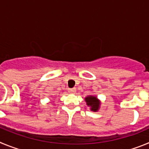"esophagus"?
Masks as SVG:
<instances>
[{"label":"esophagus","mask_w":149,"mask_h":149,"mask_svg":"<svg viewBox=\"0 0 149 149\" xmlns=\"http://www.w3.org/2000/svg\"><path fill=\"white\" fill-rule=\"evenodd\" d=\"M75 91H76V89H75V88H72V89H68V93H75Z\"/></svg>","instance_id":"34e87169"}]
</instances>
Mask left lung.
Listing matches in <instances>:
<instances>
[{"instance_id":"8db88e82","label":"left lung","mask_w":149,"mask_h":149,"mask_svg":"<svg viewBox=\"0 0 149 149\" xmlns=\"http://www.w3.org/2000/svg\"><path fill=\"white\" fill-rule=\"evenodd\" d=\"M85 101L86 102V104L90 107V110L92 111L96 112L98 111L100 108V101L95 96L89 95L86 98H85Z\"/></svg>"}]
</instances>
